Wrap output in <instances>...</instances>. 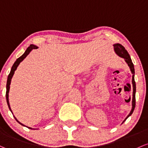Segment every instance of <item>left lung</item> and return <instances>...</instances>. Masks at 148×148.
<instances>
[{
	"instance_id": "1",
	"label": "left lung",
	"mask_w": 148,
	"mask_h": 148,
	"mask_svg": "<svg viewBox=\"0 0 148 148\" xmlns=\"http://www.w3.org/2000/svg\"><path fill=\"white\" fill-rule=\"evenodd\" d=\"M114 50L116 52V54L118 55H119L120 57H123V59H125V61L127 62V65L130 66V71H131L132 74H133V79H132V83H133V101H132V105H133V108H132L131 111L129 113L128 116H127V118L125 119L126 120L130 115L133 113V111H134V108L136 107V82H135L134 79V74H135V69H134V65H133V62H132L131 59H130V55H129L128 52H127L126 49H125L123 46L121 45V44H115L114 45ZM123 121V122H124Z\"/></svg>"
}]
</instances>
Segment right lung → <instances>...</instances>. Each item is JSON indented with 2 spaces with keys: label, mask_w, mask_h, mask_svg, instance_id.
<instances>
[{
  "label": "right lung",
  "mask_w": 148,
  "mask_h": 148,
  "mask_svg": "<svg viewBox=\"0 0 148 148\" xmlns=\"http://www.w3.org/2000/svg\"><path fill=\"white\" fill-rule=\"evenodd\" d=\"M37 49V47L35 46V45H30L27 48V49H26V51L25 52V53L23 54V55L21 56V57H20L19 58L17 59L16 61L15 62V63L13 64V65H12V68H11V71H10V74H9L8 77V80H7V84H6V101H7V103H8V106L9 108H10V111H11V109H10V104H9V101H8V93H9V89H10V82H11V79L12 77V76H13L14 74V72H15V71L16 70L17 67H18V66L19 65V64L21 63V62L23 61V60H24L25 58L26 57H27V55H28L29 52H31V50L32 49ZM15 118V117H14ZM17 121H18V123H19L20 124H21V125H23V124L19 122V121H18L16 119H15ZM29 128H30V127H29ZM32 129V128H30Z\"/></svg>",
  "instance_id": "obj_1"
}]
</instances>
